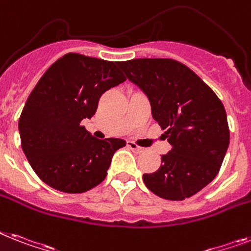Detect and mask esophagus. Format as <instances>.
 Segmentation results:
<instances>
[{
	"label": "esophagus",
	"mask_w": 251,
	"mask_h": 251,
	"mask_svg": "<svg viewBox=\"0 0 251 251\" xmlns=\"http://www.w3.org/2000/svg\"><path fill=\"white\" fill-rule=\"evenodd\" d=\"M127 147H129L130 150H132L134 152H136V153H140V152H143L144 148H142L140 146H138L136 143H134V142H127Z\"/></svg>",
	"instance_id": "obj_1"
}]
</instances>
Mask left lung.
Segmentation results:
<instances>
[{"label": "left lung", "mask_w": 251, "mask_h": 251, "mask_svg": "<svg viewBox=\"0 0 251 251\" xmlns=\"http://www.w3.org/2000/svg\"><path fill=\"white\" fill-rule=\"evenodd\" d=\"M119 66L147 94L152 116L172 146L161 156L158 170L143 174L144 184L165 200L196 195L217 176L229 144L223 103L192 69L174 59H132Z\"/></svg>", "instance_id": "8db88e82"}]
</instances>
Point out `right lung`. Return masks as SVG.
Instances as JSON below:
<instances>
[{"label": "right lung", "mask_w": 251, "mask_h": 251, "mask_svg": "<svg viewBox=\"0 0 251 251\" xmlns=\"http://www.w3.org/2000/svg\"><path fill=\"white\" fill-rule=\"evenodd\" d=\"M120 62L68 52L42 75L19 117L20 144L38 178L64 193H83L107 176L112 156L125 146L97 139L81 125L103 94L126 77Z\"/></svg>", "instance_id": "1"}]
</instances>
